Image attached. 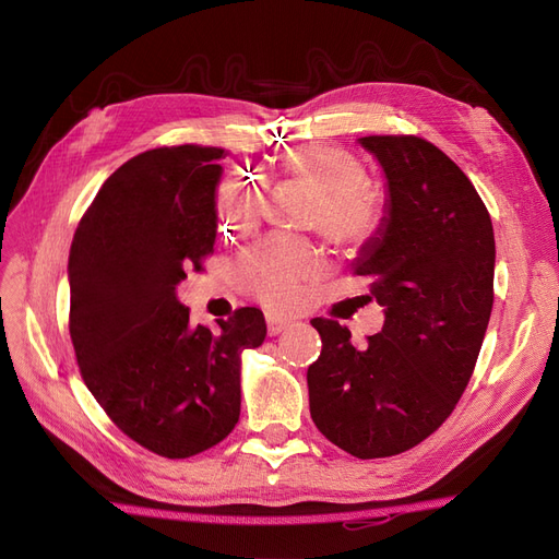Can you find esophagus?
<instances>
[{
	"mask_svg": "<svg viewBox=\"0 0 559 559\" xmlns=\"http://www.w3.org/2000/svg\"><path fill=\"white\" fill-rule=\"evenodd\" d=\"M265 324H267V333H270V335H277V333H284L286 329H292V326L296 324V321H294L292 317L267 312V314H265Z\"/></svg>",
	"mask_w": 559,
	"mask_h": 559,
	"instance_id": "obj_1",
	"label": "esophagus"
}]
</instances>
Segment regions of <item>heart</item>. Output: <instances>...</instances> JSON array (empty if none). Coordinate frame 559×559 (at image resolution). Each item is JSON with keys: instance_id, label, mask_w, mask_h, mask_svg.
Returning <instances> with one entry per match:
<instances>
[{"instance_id": "b5f03b06", "label": "heart", "mask_w": 559, "mask_h": 559, "mask_svg": "<svg viewBox=\"0 0 559 559\" xmlns=\"http://www.w3.org/2000/svg\"><path fill=\"white\" fill-rule=\"evenodd\" d=\"M282 175L312 191L308 224H317L331 242L357 245L378 226V202L357 167L324 146H302L282 160ZM265 195L257 177L235 173L218 189V224L226 235L259 224ZM312 265V251L267 240L247 251L240 273L249 292L265 306L282 308L298 292V280Z\"/></svg>"}]
</instances>
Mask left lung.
Segmentation results:
<instances>
[{
  "mask_svg": "<svg viewBox=\"0 0 559 559\" xmlns=\"http://www.w3.org/2000/svg\"><path fill=\"white\" fill-rule=\"evenodd\" d=\"M386 186L384 216L354 259L384 308L382 331L354 347L331 319L308 368L310 415L359 460L392 456L443 425L476 366L495 302V230L468 177L408 134L361 138Z\"/></svg>",
  "mask_w": 559,
  "mask_h": 559,
  "instance_id": "8db88e82",
  "label": "left lung"
}]
</instances>
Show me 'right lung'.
<instances>
[{"label": "right lung", "instance_id": "obj_1", "mask_svg": "<svg viewBox=\"0 0 559 559\" xmlns=\"http://www.w3.org/2000/svg\"><path fill=\"white\" fill-rule=\"evenodd\" d=\"M222 160L224 148L195 144L130 158L83 214L67 263L83 382L118 429L170 460L235 429L242 352L265 341L257 308L207 329L177 298L216 242Z\"/></svg>", "mask_w": 559, "mask_h": 559}]
</instances>
